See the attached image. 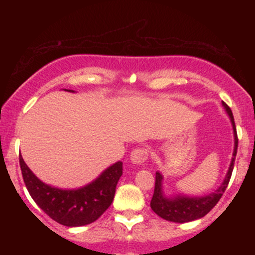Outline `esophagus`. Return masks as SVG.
<instances>
[{"label": "esophagus", "mask_w": 255, "mask_h": 255, "mask_svg": "<svg viewBox=\"0 0 255 255\" xmlns=\"http://www.w3.org/2000/svg\"><path fill=\"white\" fill-rule=\"evenodd\" d=\"M146 159H148V150L146 149L137 148L130 153V161L135 165H142Z\"/></svg>", "instance_id": "obj_1"}]
</instances>
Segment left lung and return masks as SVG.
Segmentation results:
<instances>
[{
	"mask_svg": "<svg viewBox=\"0 0 255 255\" xmlns=\"http://www.w3.org/2000/svg\"><path fill=\"white\" fill-rule=\"evenodd\" d=\"M222 106L225 109V111L227 112L228 117H230L233 129V137H235V148H233L232 159H231L230 168H228L225 180H223L222 184L220 185L218 189H216L211 194L204 195V196H187V195L182 194L165 195L163 187L164 176L161 175V173L156 171L155 187H154V194L153 197H151L150 207L159 217L175 223H186L195 220H199V218H202L204 216H206L216 206V204L222 197L223 192L227 189L231 175H232L233 166H235L236 155H237L238 138L232 111H231V109L225 102H222Z\"/></svg>",
	"mask_w": 255,
	"mask_h": 255,
	"instance_id": "obj_1",
	"label": "left lung"
}]
</instances>
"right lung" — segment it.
<instances>
[{
  "label": "right lung",
  "instance_id": "1",
  "mask_svg": "<svg viewBox=\"0 0 255 255\" xmlns=\"http://www.w3.org/2000/svg\"><path fill=\"white\" fill-rule=\"evenodd\" d=\"M75 92L73 90H66ZM19 165L28 192L45 213L66 227H80L95 222L111 206L116 186L122 176V161L112 164L99 176L78 189H59L38 179L19 155Z\"/></svg>",
  "mask_w": 255,
  "mask_h": 255
}]
</instances>
